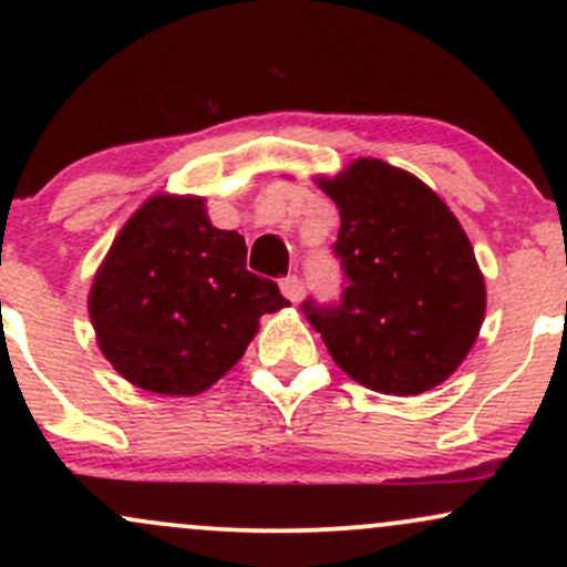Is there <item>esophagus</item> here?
<instances>
[{
    "label": "esophagus",
    "instance_id": "obj_1",
    "mask_svg": "<svg viewBox=\"0 0 567 567\" xmlns=\"http://www.w3.org/2000/svg\"><path fill=\"white\" fill-rule=\"evenodd\" d=\"M279 290H282V296L288 298L290 303H298V301H301L303 285H301V279H298L296 275H290V277H285L282 282H279Z\"/></svg>",
    "mask_w": 567,
    "mask_h": 567
}]
</instances>
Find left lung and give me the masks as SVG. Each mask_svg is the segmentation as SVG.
<instances>
[{"label":"left lung","mask_w":567,"mask_h":567,"mask_svg":"<svg viewBox=\"0 0 567 567\" xmlns=\"http://www.w3.org/2000/svg\"><path fill=\"white\" fill-rule=\"evenodd\" d=\"M315 184L336 202L341 303L301 309L336 365L381 394L440 386L466 360L485 320V277L451 207L424 181L360 157Z\"/></svg>","instance_id":"8db88e82"}]
</instances>
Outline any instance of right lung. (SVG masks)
<instances>
[{"instance_id": "obj_1", "label": "right lung", "mask_w": 567, "mask_h": 567, "mask_svg": "<svg viewBox=\"0 0 567 567\" xmlns=\"http://www.w3.org/2000/svg\"><path fill=\"white\" fill-rule=\"evenodd\" d=\"M245 258V237L216 229L205 197H148L90 285L97 349L143 392L202 394L243 360L261 317L290 306Z\"/></svg>"}]
</instances>
